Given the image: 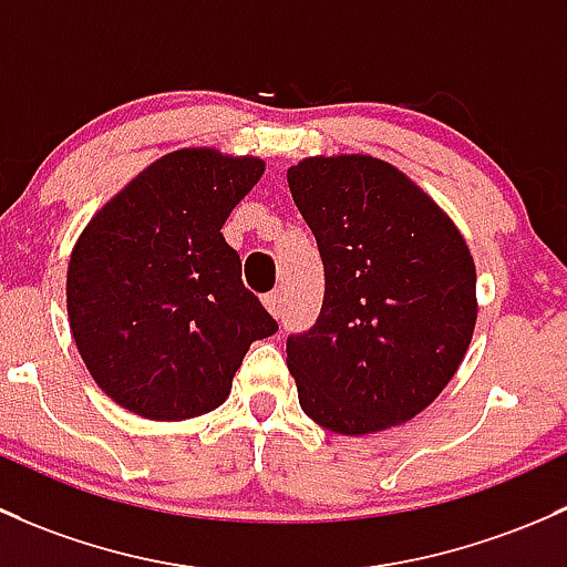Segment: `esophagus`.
<instances>
[{"label":"esophagus","mask_w":567,"mask_h":567,"mask_svg":"<svg viewBox=\"0 0 567 567\" xmlns=\"http://www.w3.org/2000/svg\"><path fill=\"white\" fill-rule=\"evenodd\" d=\"M265 308L267 311L272 313V317H281V311H284V297H281V291H270V295H265Z\"/></svg>","instance_id":"esophagus-1"}]
</instances>
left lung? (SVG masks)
<instances>
[{
    "instance_id": "left-lung-1",
    "label": "left lung",
    "mask_w": 567,
    "mask_h": 567,
    "mask_svg": "<svg viewBox=\"0 0 567 567\" xmlns=\"http://www.w3.org/2000/svg\"><path fill=\"white\" fill-rule=\"evenodd\" d=\"M286 183L324 265L317 324L286 341L302 412L347 436L406 423L447 388L475 332L466 240L382 157H302Z\"/></svg>"
}]
</instances>
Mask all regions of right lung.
I'll return each instance as SVG.
<instances>
[{
  "label": "right lung",
  "instance_id": "add662e5",
  "mask_svg": "<svg viewBox=\"0 0 567 567\" xmlns=\"http://www.w3.org/2000/svg\"><path fill=\"white\" fill-rule=\"evenodd\" d=\"M261 174L256 155L174 150L111 196L75 240L70 332L122 410L147 420L218 410L250 343L278 330L220 235Z\"/></svg>",
  "mask_w": 567,
  "mask_h": 567
}]
</instances>
